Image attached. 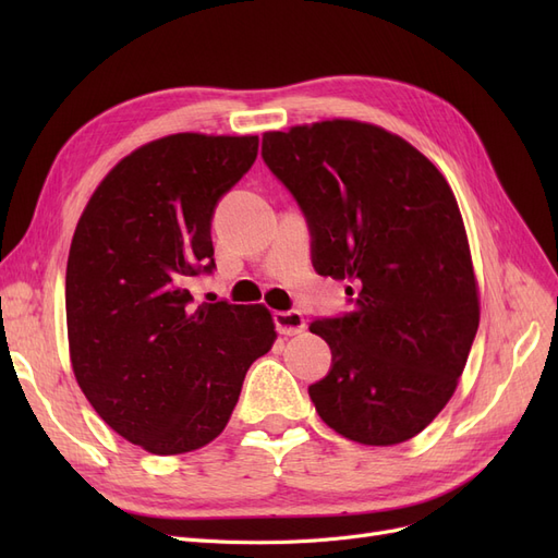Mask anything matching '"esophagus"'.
I'll return each mask as SVG.
<instances>
[{
    "label": "esophagus",
    "instance_id": "obj_1",
    "mask_svg": "<svg viewBox=\"0 0 558 558\" xmlns=\"http://www.w3.org/2000/svg\"><path fill=\"white\" fill-rule=\"evenodd\" d=\"M275 326L281 335H298L305 330V316L300 312H277L275 314Z\"/></svg>",
    "mask_w": 558,
    "mask_h": 558
}]
</instances>
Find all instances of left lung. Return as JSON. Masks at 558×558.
<instances>
[{"mask_svg":"<svg viewBox=\"0 0 558 558\" xmlns=\"http://www.w3.org/2000/svg\"><path fill=\"white\" fill-rule=\"evenodd\" d=\"M263 158L312 230L318 275L344 279L353 310L310 330L332 351L310 386L347 440H412L453 396L480 326L463 216L440 170L398 134L332 118L263 134Z\"/></svg>","mask_w":558,"mask_h":558,"instance_id":"left-lung-1","label":"left lung"}]
</instances>
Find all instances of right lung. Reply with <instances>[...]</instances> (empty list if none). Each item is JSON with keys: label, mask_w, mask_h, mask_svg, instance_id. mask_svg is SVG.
<instances>
[{"label": "right lung", "mask_w": 558, "mask_h": 558, "mask_svg": "<svg viewBox=\"0 0 558 558\" xmlns=\"http://www.w3.org/2000/svg\"><path fill=\"white\" fill-rule=\"evenodd\" d=\"M258 156L256 134H167L99 181L66 258V337L83 396L118 435L158 456L228 426L251 363L272 349L265 305L202 302L216 202Z\"/></svg>", "instance_id": "right-lung-1"}]
</instances>
